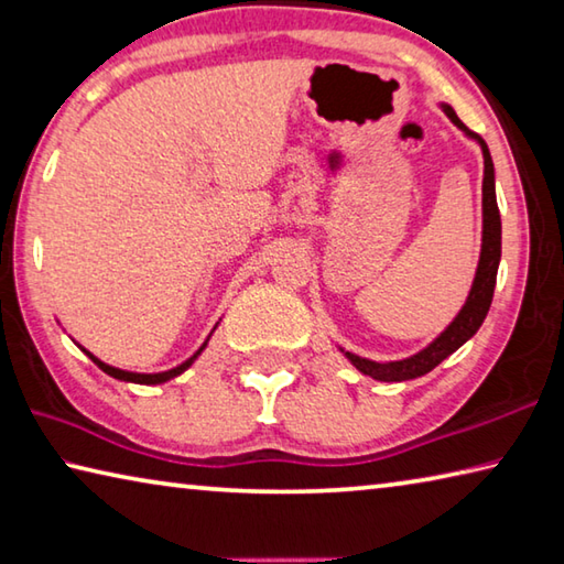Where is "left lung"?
I'll return each mask as SVG.
<instances>
[{"label": "left lung", "instance_id": "8db88e82", "mask_svg": "<svg viewBox=\"0 0 564 564\" xmlns=\"http://www.w3.org/2000/svg\"><path fill=\"white\" fill-rule=\"evenodd\" d=\"M441 108L463 133L480 145L482 151V242H480L476 280H473L468 300L463 304V310L456 314V319L441 332V337L433 339L426 349L413 354V357L381 364V361L364 359V357H357V354L341 349L344 357H347L354 367L377 381H409V379L423 377V373H429L431 369H436L443 359L451 357L456 349H460L463 344H466L473 334L480 329V324L490 310L492 290H496V276H498V264H500V235H502L500 210L496 200V167H492V158L486 141H482L478 133H473L448 104H441Z\"/></svg>", "mask_w": 564, "mask_h": 564}]
</instances>
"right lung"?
<instances>
[{
    "mask_svg": "<svg viewBox=\"0 0 564 564\" xmlns=\"http://www.w3.org/2000/svg\"><path fill=\"white\" fill-rule=\"evenodd\" d=\"M215 327H217V324H215ZM207 339H210V337H207ZM207 339H205L203 347L193 354L191 359L183 361V364H177L175 369L158 371V373H135V371H123V369L108 367V364H104L101 359H96L91 351H86L84 347H82V349L86 351V357L91 359L98 369H101V371H106V373H108V377H113V379H118V381H131V383H145V387H155V383H165V381H171V379H175V377H181V373H183L185 369H191V367H193V361H195L197 357H200V351L207 347Z\"/></svg>",
    "mask_w": 564,
    "mask_h": 564,
    "instance_id": "add662e5",
    "label": "right lung"
}]
</instances>
